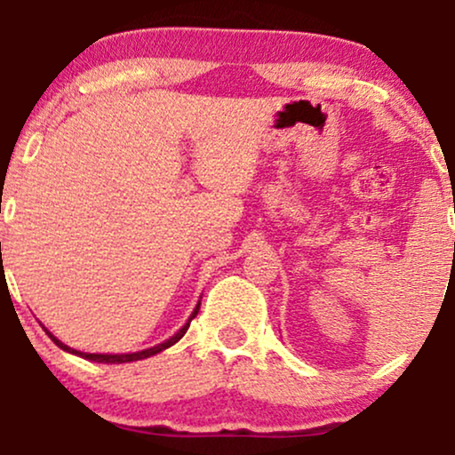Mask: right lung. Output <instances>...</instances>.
Wrapping results in <instances>:
<instances>
[{"instance_id": "right-lung-1", "label": "right lung", "mask_w": 455, "mask_h": 455, "mask_svg": "<svg viewBox=\"0 0 455 455\" xmlns=\"http://www.w3.org/2000/svg\"><path fill=\"white\" fill-rule=\"evenodd\" d=\"M198 307H201V301H198L196 304V307H195V312H192L190 315V318H188V323L184 327L180 329V331L175 333V336H171L169 340H164L162 344H156V347H151V348H145V351H139V353H124V355H104V353H81V351H75V348H70V347H66L64 342L61 340H57V338L53 336V333L49 331V329L46 327H43L44 331H46V336L51 338V340H53L57 347L60 348H64V351H68V353H72V355H78V357H83V359H90V362H98V363H128V362H139V359H148V357H151V355H156V353H160V351H164V348H169V347H173L175 342H180L181 338H184V333L188 331V327H190V321L192 318H195L196 315H198Z\"/></svg>"}]
</instances>
